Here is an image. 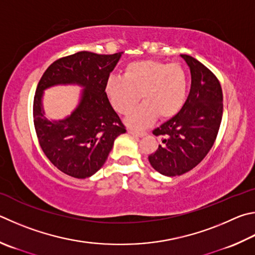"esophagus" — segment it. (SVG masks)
I'll use <instances>...</instances> for the list:
<instances>
[{"mask_svg":"<svg viewBox=\"0 0 255 255\" xmlns=\"http://www.w3.org/2000/svg\"><path fill=\"white\" fill-rule=\"evenodd\" d=\"M128 132L130 133V135L133 136V137H143V136H146V132H138L136 130H133V129H129Z\"/></svg>","mask_w":255,"mask_h":255,"instance_id":"34e87169","label":"esophagus"}]
</instances>
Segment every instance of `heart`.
<instances>
[{
	"instance_id": "obj_1",
	"label": "heart",
	"mask_w": 255,
	"mask_h": 255,
	"mask_svg": "<svg viewBox=\"0 0 255 255\" xmlns=\"http://www.w3.org/2000/svg\"><path fill=\"white\" fill-rule=\"evenodd\" d=\"M187 75L178 63L159 60H140L128 63L123 77H110L105 83V94L116 112L128 115L129 126L146 128L156 118H172L184 107L187 96Z\"/></svg>"
}]
</instances>
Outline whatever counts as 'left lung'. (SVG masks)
<instances>
[{"mask_svg": "<svg viewBox=\"0 0 255 255\" xmlns=\"http://www.w3.org/2000/svg\"><path fill=\"white\" fill-rule=\"evenodd\" d=\"M180 57L191 70V90L182 110L152 131L163 137V143L148 156L152 168L169 177L189 172L204 159L223 116V94L214 73L191 55Z\"/></svg>", "mask_w": 255, "mask_h": 255, "instance_id": "obj_1", "label": "left lung"}]
</instances>
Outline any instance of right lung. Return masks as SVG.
Returning <instances> with one entry per match:
<instances>
[{
    "mask_svg": "<svg viewBox=\"0 0 255 255\" xmlns=\"http://www.w3.org/2000/svg\"><path fill=\"white\" fill-rule=\"evenodd\" d=\"M122 54L80 51L58 59L45 70L36 87L33 120L39 143L51 163L71 177L87 178L98 172L116 138L126 132L105 94V83ZM59 84H78L84 90L70 116L50 121L44 115L43 91Z\"/></svg>",
    "mask_w": 255,
    "mask_h": 255,
    "instance_id": "obj_1",
    "label": "right lung"
}]
</instances>
